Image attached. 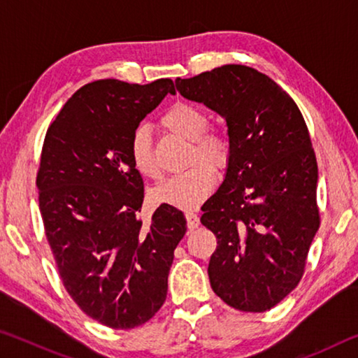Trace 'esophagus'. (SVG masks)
I'll list each match as a JSON object with an SVG mask.
<instances>
[{
	"label": "esophagus",
	"mask_w": 358,
	"mask_h": 358,
	"mask_svg": "<svg viewBox=\"0 0 358 358\" xmlns=\"http://www.w3.org/2000/svg\"><path fill=\"white\" fill-rule=\"evenodd\" d=\"M186 221H187V227L191 230H194L196 227H199V224H201V220H199V216L194 213V211H186Z\"/></svg>",
	"instance_id": "obj_1"
}]
</instances>
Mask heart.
<instances>
[{"mask_svg":"<svg viewBox=\"0 0 358 358\" xmlns=\"http://www.w3.org/2000/svg\"><path fill=\"white\" fill-rule=\"evenodd\" d=\"M208 124L207 112L191 102H175L162 113V128L191 142L189 161L193 162L199 157H203L210 162L196 161L187 171L175 175L156 187L155 199L157 202L178 208H192L197 207L213 189L216 181L213 164L216 167L227 166L232 156V142L226 132L208 129ZM131 159L136 171L145 178H161V169L156 162L147 126H138L132 132Z\"/></svg>","mask_w":358,"mask_h":358,"instance_id":"obj_1","label":"heart"}]
</instances>
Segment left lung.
<instances>
[{
	"instance_id": "8db88e82",
	"label": "left lung",
	"mask_w": 358,
	"mask_h": 358,
	"mask_svg": "<svg viewBox=\"0 0 358 358\" xmlns=\"http://www.w3.org/2000/svg\"><path fill=\"white\" fill-rule=\"evenodd\" d=\"M186 99L227 123L226 178L203 203L216 235L208 278L229 306L264 313L300 282L320 216L317 162L300 108L276 82L241 64L177 78Z\"/></svg>"
}]
</instances>
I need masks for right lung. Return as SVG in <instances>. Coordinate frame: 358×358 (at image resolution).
<instances>
[{"label": "right lung", "instance_id": "right-lung-1", "mask_svg": "<svg viewBox=\"0 0 358 358\" xmlns=\"http://www.w3.org/2000/svg\"><path fill=\"white\" fill-rule=\"evenodd\" d=\"M167 93L175 94L171 78L83 85L42 145L36 186L59 278L87 316L115 330L136 329L159 311L186 234L183 213L167 203L148 224L138 220L143 180L131 137Z\"/></svg>", "mask_w": 358, "mask_h": 358}]
</instances>
